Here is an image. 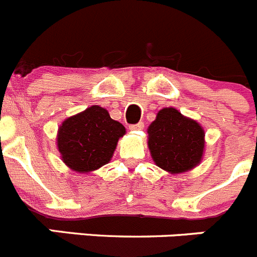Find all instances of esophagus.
Listing matches in <instances>:
<instances>
[{
  "label": "esophagus",
  "instance_id": "esophagus-1",
  "mask_svg": "<svg viewBox=\"0 0 257 257\" xmlns=\"http://www.w3.org/2000/svg\"><path fill=\"white\" fill-rule=\"evenodd\" d=\"M128 128H130L131 131H140V130H143V128H144V122H139V123H136V124H130V126H128Z\"/></svg>",
  "mask_w": 257,
  "mask_h": 257
}]
</instances>
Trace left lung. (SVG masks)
I'll return each instance as SVG.
<instances>
[{
	"instance_id": "obj_1",
	"label": "left lung",
	"mask_w": 257,
	"mask_h": 257,
	"mask_svg": "<svg viewBox=\"0 0 257 257\" xmlns=\"http://www.w3.org/2000/svg\"><path fill=\"white\" fill-rule=\"evenodd\" d=\"M148 134L154 163L170 174L192 170L203 158V127L173 107L158 112Z\"/></svg>"
}]
</instances>
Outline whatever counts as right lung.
Here are the masks:
<instances>
[{
  "label": "right lung",
  "mask_w": 257,
  "mask_h": 257,
  "mask_svg": "<svg viewBox=\"0 0 257 257\" xmlns=\"http://www.w3.org/2000/svg\"><path fill=\"white\" fill-rule=\"evenodd\" d=\"M126 128L103 107L90 106L68 117L58 130L57 145L63 163L77 173H90L111 160Z\"/></svg>",
  "instance_id": "obj_1"
}]
</instances>
